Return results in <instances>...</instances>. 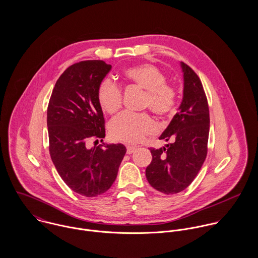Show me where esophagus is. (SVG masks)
Instances as JSON below:
<instances>
[{
    "label": "esophagus",
    "instance_id": "esophagus-1",
    "mask_svg": "<svg viewBox=\"0 0 258 258\" xmlns=\"http://www.w3.org/2000/svg\"><path fill=\"white\" fill-rule=\"evenodd\" d=\"M137 150V147H134V146H127V154H132L134 153L135 151Z\"/></svg>",
    "mask_w": 258,
    "mask_h": 258
}]
</instances>
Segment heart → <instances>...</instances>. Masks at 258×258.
Wrapping results in <instances>:
<instances>
[{"mask_svg":"<svg viewBox=\"0 0 258 258\" xmlns=\"http://www.w3.org/2000/svg\"><path fill=\"white\" fill-rule=\"evenodd\" d=\"M122 80L144 90L142 107L149 108L159 116L172 114L177 108L178 91L168 82L167 75L153 63H140L126 69ZM96 98L104 113L114 114L122 105V91L110 80L104 79L98 85ZM157 131V124L148 113L123 112L109 124V134L115 141L136 144Z\"/></svg>","mask_w":258,"mask_h":258,"instance_id":"heart-1","label":"heart"}]
</instances>
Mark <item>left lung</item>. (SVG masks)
Returning <instances> with one entry per match:
<instances>
[{"label": "left lung", "mask_w": 258, "mask_h": 258, "mask_svg": "<svg viewBox=\"0 0 258 258\" xmlns=\"http://www.w3.org/2000/svg\"><path fill=\"white\" fill-rule=\"evenodd\" d=\"M181 66L184 96L180 111L159 138L173 142L167 148H150L152 161L146 168L149 184L166 195L178 194L191 184L208 154V99L198 74L184 62Z\"/></svg>", "instance_id": "8db88e82"}]
</instances>
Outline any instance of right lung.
<instances>
[{
  "label": "right lung",
  "instance_id": "right-lung-1",
  "mask_svg": "<svg viewBox=\"0 0 258 258\" xmlns=\"http://www.w3.org/2000/svg\"><path fill=\"white\" fill-rule=\"evenodd\" d=\"M103 60H84L68 68L57 79L47 106L49 154L74 191L88 198L102 195L114 183L126 153L123 144L88 148L105 137V121L96 91L109 73Z\"/></svg>",
  "mask_w": 258,
  "mask_h": 258
}]
</instances>
